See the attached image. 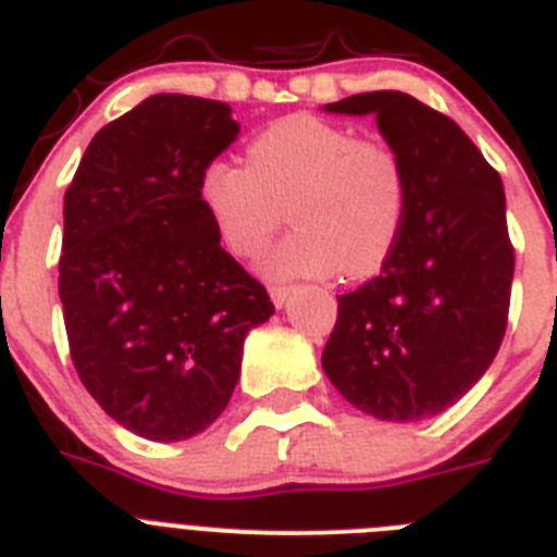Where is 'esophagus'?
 <instances>
[{
  "instance_id": "1",
  "label": "esophagus",
  "mask_w": 557,
  "mask_h": 557,
  "mask_svg": "<svg viewBox=\"0 0 557 557\" xmlns=\"http://www.w3.org/2000/svg\"><path fill=\"white\" fill-rule=\"evenodd\" d=\"M295 289L293 287H287V284H278V287H270V298H273V304L278 309L284 307V304L289 301V295H293Z\"/></svg>"
}]
</instances>
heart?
<instances>
[{
  "mask_svg": "<svg viewBox=\"0 0 557 557\" xmlns=\"http://www.w3.org/2000/svg\"><path fill=\"white\" fill-rule=\"evenodd\" d=\"M200 203L225 248L253 256L284 220L295 228L259 259L275 282L368 275L385 264L407 211V175L391 147L334 122L293 113L248 145V164L211 159Z\"/></svg>",
  "mask_w": 557,
  "mask_h": 557,
  "instance_id": "obj_1",
  "label": "heart"
}]
</instances>
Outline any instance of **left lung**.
Returning <instances> with one entry per match:
<instances>
[{"label": "left lung", "instance_id": "left-lung-1", "mask_svg": "<svg viewBox=\"0 0 557 557\" xmlns=\"http://www.w3.org/2000/svg\"><path fill=\"white\" fill-rule=\"evenodd\" d=\"M373 116L407 175V211L382 273L337 295L323 371L357 410L407 424L460 401L508 326L513 248L502 178L444 113L405 91L323 106Z\"/></svg>", "mask_w": 557, "mask_h": 557}]
</instances>
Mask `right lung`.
I'll use <instances>...</instances> for the list:
<instances>
[{
	"label": "right lung",
	"instance_id": "1",
	"mask_svg": "<svg viewBox=\"0 0 557 557\" xmlns=\"http://www.w3.org/2000/svg\"><path fill=\"white\" fill-rule=\"evenodd\" d=\"M236 136L228 102L152 95L97 133L63 198L72 362L97 405L147 441L209 430L239 382L245 337L275 312L198 195Z\"/></svg>",
	"mask_w": 557,
	"mask_h": 557
}]
</instances>
